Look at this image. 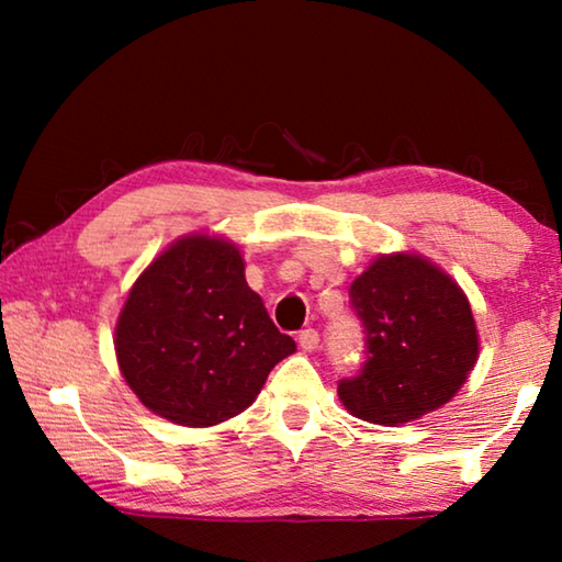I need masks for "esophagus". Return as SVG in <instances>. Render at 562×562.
<instances>
[{"label":"esophagus","mask_w":562,"mask_h":562,"mask_svg":"<svg viewBox=\"0 0 562 562\" xmlns=\"http://www.w3.org/2000/svg\"><path fill=\"white\" fill-rule=\"evenodd\" d=\"M300 347L304 349V351H315L317 347H319V335H317V329H302L300 331Z\"/></svg>","instance_id":"34e87169"}]
</instances>
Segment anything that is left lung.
Here are the masks:
<instances>
[{
  "label": "left lung",
  "mask_w": 562,
  "mask_h": 562,
  "mask_svg": "<svg viewBox=\"0 0 562 562\" xmlns=\"http://www.w3.org/2000/svg\"><path fill=\"white\" fill-rule=\"evenodd\" d=\"M349 304L364 327V361L339 398L369 424L396 426L443 406L479 357L471 304L418 255H389L361 272Z\"/></svg>",
  "instance_id": "obj_1"
}]
</instances>
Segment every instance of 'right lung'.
I'll use <instances>...</instances> for the list:
<instances>
[{"label": "right lung", "instance_id": "1", "mask_svg": "<svg viewBox=\"0 0 562 562\" xmlns=\"http://www.w3.org/2000/svg\"><path fill=\"white\" fill-rule=\"evenodd\" d=\"M294 339L245 282L237 247L193 235L148 265L116 327L123 376L150 412L213 426L245 412Z\"/></svg>", "mask_w": 562, "mask_h": 562}]
</instances>
